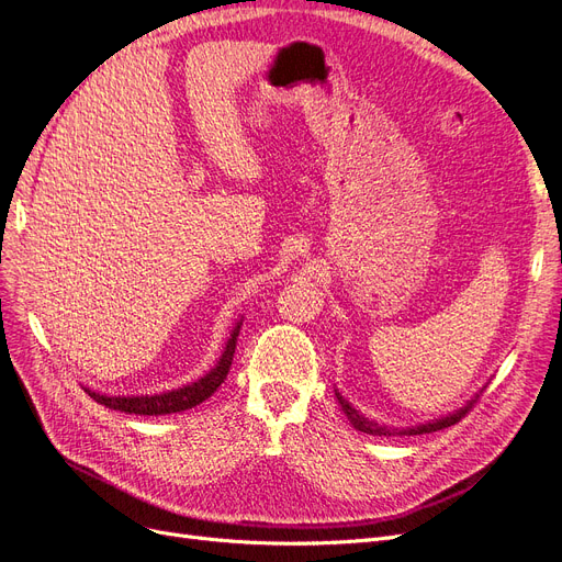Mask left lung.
<instances>
[{
	"label": "left lung",
	"mask_w": 562,
	"mask_h": 562,
	"mask_svg": "<svg viewBox=\"0 0 562 562\" xmlns=\"http://www.w3.org/2000/svg\"><path fill=\"white\" fill-rule=\"evenodd\" d=\"M486 386H482L480 391L474 393V396L463 405V407H459V409H453V412H449V414H442V417H438V419H430V422H424V424H417V426H409V428H393V426H386V424H378L375 419H368L366 414H361L355 405H351L342 393L336 389V398H338V403H340V407H342V412H345V417L349 419V424L355 426L357 430H361V432H366V435H424V432H435V430H442V428H449V426H453L456 422H461L465 414L470 412V407L476 403V398L482 396V391H484Z\"/></svg>",
	"instance_id": "8db88e82"
}]
</instances>
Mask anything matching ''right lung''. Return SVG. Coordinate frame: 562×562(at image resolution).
<instances>
[{"label":"right lung","mask_w":562,"mask_h":562,"mask_svg":"<svg viewBox=\"0 0 562 562\" xmlns=\"http://www.w3.org/2000/svg\"><path fill=\"white\" fill-rule=\"evenodd\" d=\"M240 324L243 317L236 322V326L232 328V336H228L222 357L217 359V363L205 372L203 378L182 384L178 389L171 391H159V393H138V396H109V393H99L86 386L88 396L92 401H97L99 405L109 407V409H117V412H127V414H143V417H161V414H173V412H184L192 409L199 403L207 401L213 393L222 386V382L228 375V368H232L234 361V351H236V340L240 334Z\"/></svg>","instance_id":"add662e5"}]
</instances>
